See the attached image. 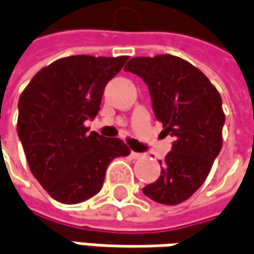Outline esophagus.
I'll return each mask as SVG.
<instances>
[{"label":"esophagus","instance_id":"34e87169","mask_svg":"<svg viewBox=\"0 0 254 254\" xmlns=\"http://www.w3.org/2000/svg\"><path fill=\"white\" fill-rule=\"evenodd\" d=\"M131 157H133V159H140V157H143V154H141V153H135V151H131Z\"/></svg>","mask_w":254,"mask_h":254}]
</instances>
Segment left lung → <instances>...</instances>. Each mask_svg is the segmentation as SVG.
I'll return each instance as SVG.
<instances>
[{"instance_id":"1","label":"left lung","mask_w":254,"mask_h":254,"mask_svg":"<svg viewBox=\"0 0 254 254\" xmlns=\"http://www.w3.org/2000/svg\"><path fill=\"white\" fill-rule=\"evenodd\" d=\"M124 70L144 80L156 119L174 137L171 151L160 161V177L143 193L161 204H180L204 183L222 150V97L198 68L170 54L131 58Z\"/></svg>"}]
</instances>
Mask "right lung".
Returning <instances> with one entry per match:
<instances>
[{"label":"right lung","mask_w":254,"mask_h":254,"mask_svg":"<svg viewBox=\"0 0 254 254\" xmlns=\"http://www.w3.org/2000/svg\"><path fill=\"white\" fill-rule=\"evenodd\" d=\"M127 56L60 58L40 70L18 101L17 131L32 176L60 203L75 204L97 194L108 164L130 148L84 126L100 111L106 84Z\"/></svg>","instance_id":"1"}]
</instances>
